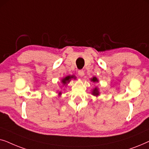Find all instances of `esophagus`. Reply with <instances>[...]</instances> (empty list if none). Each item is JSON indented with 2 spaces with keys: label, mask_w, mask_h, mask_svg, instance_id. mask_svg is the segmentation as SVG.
Masks as SVG:
<instances>
[{
  "label": "esophagus",
  "mask_w": 149,
  "mask_h": 149,
  "mask_svg": "<svg viewBox=\"0 0 149 149\" xmlns=\"http://www.w3.org/2000/svg\"><path fill=\"white\" fill-rule=\"evenodd\" d=\"M78 74L80 77H83V76H84V74H85V72L83 70H79L78 71Z\"/></svg>",
  "instance_id": "34e87169"
}]
</instances>
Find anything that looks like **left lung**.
<instances>
[{"label": "left lung", "instance_id": "8db88e82", "mask_svg": "<svg viewBox=\"0 0 149 149\" xmlns=\"http://www.w3.org/2000/svg\"><path fill=\"white\" fill-rule=\"evenodd\" d=\"M91 81H93V83H95V82H98V79H97L96 77H93L92 79H91ZM92 95H95V96H97L100 94V92H99V90L97 88V87H95L94 89H93V91H92Z\"/></svg>", "mask_w": 149, "mask_h": 149}]
</instances>
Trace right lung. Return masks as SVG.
Segmentation results:
<instances>
[{
  "label": "right lung",
  "mask_w": 149,
  "mask_h": 149,
  "mask_svg": "<svg viewBox=\"0 0 149 149\" xmlns=\"http://www.w3.org/2000/svg\"><path fill=\"white\" fill-rule=\"evenodd\" d=\"M72 79H75L74 76H67V77H65V78H63L62 79V83L63 85H66L67 83L70 82V81ZM61 93H62V92H60H60H59V95H60Z\"/></svg>",
  "instance_id": "add662e5"
}]
</instances>
